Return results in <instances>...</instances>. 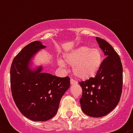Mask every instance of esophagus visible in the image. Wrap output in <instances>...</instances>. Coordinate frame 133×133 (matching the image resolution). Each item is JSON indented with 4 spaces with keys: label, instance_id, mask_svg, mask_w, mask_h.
<instances>
[{
    "label": "esophagus",
    "instance_id": "obj_1",
    "mask_svg": "<svg viewBox=\"0 0 133 133\" xmlns=\"http://www.w3.org/2000/svg\"><path fill=\"white\" fill-rule=\"evenodd\" d=\"M70 83H71V85L77 84V81H76V80H75V79H72V78H71V79H70Z\"/></svg>",
    "mask_w": 133,
    "mask_h": 133
}]
</instances>
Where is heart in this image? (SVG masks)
Segmentation results:
<instances>
[{
  "label": "heart",
  "instance_id": "heart-1",
  "mask_svg": "<svg viewBox=\"0 0 133 133\" xmlns=\"http://www.w3.org/2000/svg\"><path fill=\"white\" fill-rule=\"evenodd\" d=\"M65 61L73 66L74 75L79 79L88 80L97 75L103 63V55L98 48L81 46L65 56ZM59 64L64 66V63L59 61Z\"/></svg>",
  "mask_w": 133,
  "mask_h": 133
}]
</instances>
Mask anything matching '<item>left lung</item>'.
<instances>
[{"label": "left lung", "mask_w": 133, "mask_h": 133, "mask_svg": "<svg viewBox=\"0 0 133 133\" xmlns=\"http://www.w3.org/2000/svg\"><path fill=\"white\" fill-rule=\"evenodd\" d=\"M105 57L95 77L79 82L82 88L81 109L85 115L100 117L110 113L119 102L123 86V67L121 58L112 45L96 37Z\"/></svg>", "instance_id": "8db88e82"}]
</instances>
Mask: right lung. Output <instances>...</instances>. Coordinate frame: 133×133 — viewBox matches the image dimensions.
<instances>
[{
    "instance_id": "obj_1",
    "label": "right lung",
    "mask_w": 133,
    "mask_h": 133,
    "mask_svg": "<svg viewBox=\"0 0 133 133\" xmlns=\"http://www.w3.org/2000/svg\"><path fill=\"white\" fill-rule=\"evenodd\" d=\"M45 46L36 41L25 46L14 58L10 68L11 95L20 112L35 122L52 119L58 111L61 97L69 88L70 78L42 72V67L32 70L29 63Z\"/></svg>"
}]
</instances>
